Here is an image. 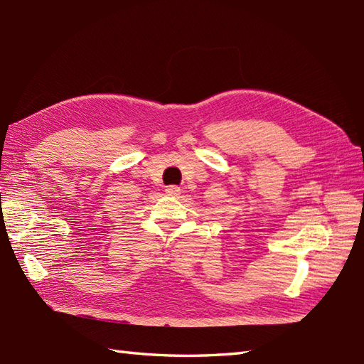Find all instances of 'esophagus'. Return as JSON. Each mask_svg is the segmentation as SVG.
I'll list each match as a JSON object with an SVG mask.
<instances>
[{"mask_svg":"<svg viewBox=\"0 0 364 364\" xmlns=\"http://www.w3.org/2000/svg\"><path fill=\"white\" fill-rule=\"evenodd\" d=\"M166 193H167V196H171V197H178L181 193V189L178 188V186H167Z\"/></svg>","mask_w":364,"mask_h":364,"instance_id":"obj_1","label":"esophagus"}]
</instances>
